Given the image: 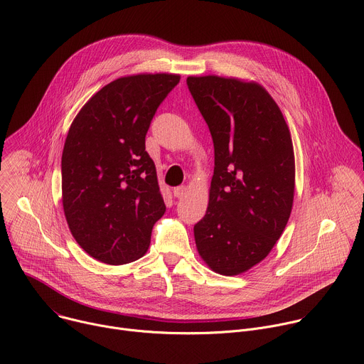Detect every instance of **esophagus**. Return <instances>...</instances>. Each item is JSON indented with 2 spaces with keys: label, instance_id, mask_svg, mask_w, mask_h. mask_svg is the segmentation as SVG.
Listing matches in <instances>:
<instances>
[{
  "label": "esophagus",
  "instance_id": "1",
  "mask_svg": "<svg viewBox=\"0 0 364 364\" xmlns=\"http://www.w3.org/2000/svg\"><path fill=\"white\" fill-rule=\"evenodd\" d=\"M173 194H174V197L181 198V197H184L187 194V187L186 186H178V187H176L173 190Z\"/></svg>",
  "mask_w": 364,
  "mask_h": 364
}]
</instances>
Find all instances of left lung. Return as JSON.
Here are the masks:
<instances>
[{"mask_svg": "<svg viewBox=\"0 0 364 364\" xmlns=\"http://www.w3.org/2000/svg\"><path fill=\"white\" fill-rule=\"evenodd\" d=\"M187 86L215 145L209 207L194 225L197 250L215 272L237 275L267 257L288 223L291 134L262 86L219 76H191Z\"/></svg>", "mask_w": 364, "mask_h": 364, "instance_id": "1", "label": "left lung"}]
</instances>
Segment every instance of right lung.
<instances>
[{"instance_id":"add662e5","label":"right lung","mask_w":364,"mask_h":364,"mask_svg":"<svg viewBox=\"0 0 364 364\" xmlns=\"http://www.w3.org/2000/svg\"><path fill=\"white\" fill-rule=\"evenodd\" d=\"M178 75L121 77L95 93L75 118L62 155L63 209L80 247L124 265L146 252L166 212L145 135Z\"/></svg>"}]
</instances>
